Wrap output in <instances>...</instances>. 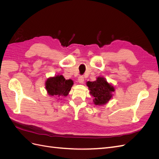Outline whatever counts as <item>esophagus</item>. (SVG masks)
<instances>
[{"mask_svg":"<svg viewBox=\"0 0 159 159\" xmlns=\"http://www.w3.org/2000/svg\"><path fill=\"white\" fill-rule=\"evenodd\" d=\"M78 81L79 84H84V76H80L78 79Z\"/></svg>","mask_w":159,"mask_h":159,"instance_id":"1","label":"esophagus"}]
</instances>
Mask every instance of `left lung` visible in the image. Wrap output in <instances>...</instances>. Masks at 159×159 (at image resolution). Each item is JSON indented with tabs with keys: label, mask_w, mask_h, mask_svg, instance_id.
<instances>
[{
	"label": "left lung",
	"mask_w": 159,
	"mask_h": 159,
	"mask_svg": "<svg viewBox=\"0 0 159 159\" xmlns=\"http://www.w3.org/2000/svg\"><path fill=\"white\" fill-rule=\"evenodd\" d=\"M86 85L89 90V94L92 95L93 103L95 105H104L107 104L113 98L115 87L103 77L99 76L94 81H88Z\"/></svg>",
	"instance_id": "left-lung-1"
}]
</instances>
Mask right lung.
<instances>
[{"instance_id": "obj_1", "label": "right lung", "mask_w": 159, "mask_h": 159, "mask_svg": "<svg viewBox=\"0 0 159 159\" xmlns=\"http://www.w3.org/2000/svg\"><path fill=\"white\" fill-rule=\"evenodd\" d=\"M73 85L74 81L71 80H66L63 75L60 74L48 78L45 83L48 94L57 98L66 97Z\"/></svg>"}]
</instances>
